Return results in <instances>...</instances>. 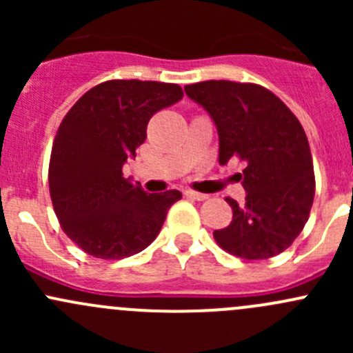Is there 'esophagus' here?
<instances>
[{
  "mask_svg": "<svg viewBox=\"0 0 353 353\" xmlns=\"http://www.w3.org/2000/svg\"><path fill=\"white\" fill-rule=\"evenodd\" d=\"M186 196H190V198H193V199H196V201H203V199H206L208 198V194H203V193H196V191H193V190H188L186 193Z\"/></svg>",
  "mask_w": 353,
  "mask_h": 353,
  "instance_id": "34e87169",
  "label": "esophagus"
}]
</instances>
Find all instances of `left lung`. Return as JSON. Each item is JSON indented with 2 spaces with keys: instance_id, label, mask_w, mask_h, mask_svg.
I'll list each match as a JSON object with an SVG mask.
<instances>
[{
  "instance_id": "left-lung-1",
  "label": "left lung",
  "mask_w": 353,
  "mask_h": 353,
  "mask_svg": "<svg viewBox=\"0 0 353 353\" xmlns=\"http://www.w3.org/2000/svg\"><path fill=\"white\" fill-rule=\"evenodd\" d=\"M184 92L215 123L219 162L232 157L245 162V203L227 198L232 222L213 237L244 259L280 254L304 229L314 199V167L301 123L259 85L210 80L186 85Z\"/></svg>"
}]
</instances>
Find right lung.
<instances>
[{"label":"right lung","instance_id":"obj_1","mask_svg":"<svg viewBox=\"0 0 353 353\" xmlns=\"http://www.w3.org/2000/svg\"><path fill=\"white\" fill-rule=\"evenodd\" d=\"M183 99L176 83L110 80L90 88L56 133L49 191L66 236L87 254L123 259L159 236L177 190L152 193L123 176L157 110Z\"/></svg>","mask_w":353,"mask_h":353}]
</instances>
